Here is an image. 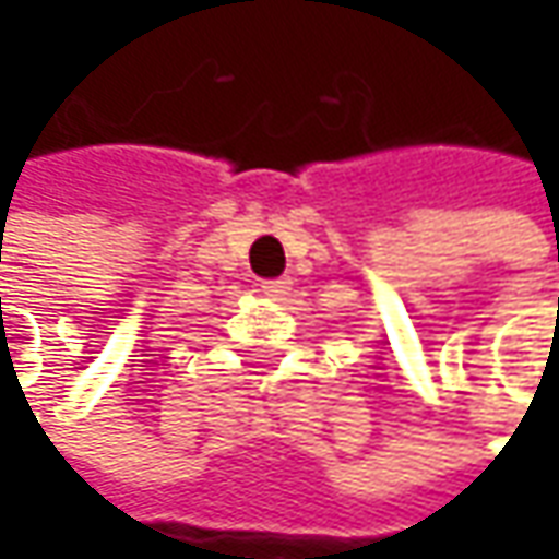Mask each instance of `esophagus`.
<instances>
[{
  "label": "esophagus",
  "mask_w": 559,
  "mask_h": 559,
  "mask_svg": "<svg viewBox=\"0 0 559 559\" xmlns=\"http://www.w3.org/2000/svg\"><path fill=\"white\" fill-rule=\"evenodd\" d=\"M261 289L267 292L270 298H286L292 292V280L289 276H280V280H264Z\"/></svg>",
  "instance_id": "34e87169"
}]
</instances>
